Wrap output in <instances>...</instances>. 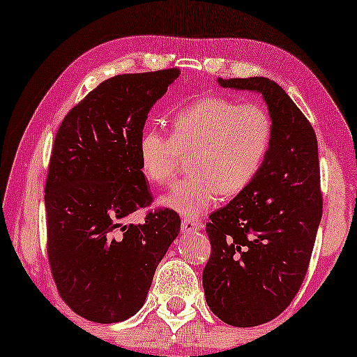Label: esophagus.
<instances>
[{
  "label": "esophagus",
  "mask_w": 357,
  "mask_h": 357,
  "mask_svg": "<svg viewBox=\"0 0 357 357\" xmlns=\"http://www.w3.org/2000/svg\"><path fill=\"white\" fill-rule=\"evenodd\" d=\"M204 224L202 221H198V219H187L183 218L182 219V232H193L197 231V229H203Z\"/></svg>",
  "instance_id": "obj_1"
}]
</instances>
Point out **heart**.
<instances>
[{
	"label": "heart",
	"instance_id": "obj_1",
	"mask_svg": "<svg viewBox=\"0 0 357 357\" xmlns=\"http://www.w3.org/2000/svg\"><path fill=\"white\" fill-rule=\"evenodd\" d=\"M273 143V120L257 102L204 96L177 112L170 135L146 128L138 141L139 169L153 185L169 183L180 154L193 172L175 183L160 204L187 218L206 213L221 195L236 197L252 185Z\"/></svg>",
	"mask_w": 357,
	"mask_h": 357
}]
</instances>
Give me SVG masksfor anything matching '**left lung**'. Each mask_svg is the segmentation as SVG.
I'll use <instances>...</instances> for the list:
<instances>
[{"mask_svg": "<svg viewBox=\"0 0 357 357\" xmlns=\"http://www.w3.org/2000/svg\"><path fill=\"white\" fill-rule=\"evenodd\" d=\"M260 92L273 143L248 188L209 216L211 257L203 270L209 309L232 326H257L281 314L304 281L321 219L315 131L284 89L268 77L218 79Z\"/></svg>", "mask_w": 357, "mask_h": 357, "instance_id": "left-lung-1", "label": "left lung"}]
</instances>
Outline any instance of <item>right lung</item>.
Here are the masks:
<instances>
[{"mask_svg": "<svg viewBox=\"0 0 357 357\" xmlns=\"http://www.w3.org/2000/svg\"><path fill=\"white\" fill-rule=\"evenodd\" d=\"M177 68L100 82L63 119L45 183L47 253L61 299L96 324H116L143 307L154 271L180 232L164 208L125 224L153 203L138 141Z\"/></svg>", "mask_w": 357, "mask_h": 357, "instance_id": "add662e5", "label": "right lung"}]
</instances>
